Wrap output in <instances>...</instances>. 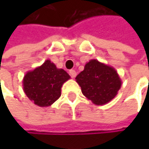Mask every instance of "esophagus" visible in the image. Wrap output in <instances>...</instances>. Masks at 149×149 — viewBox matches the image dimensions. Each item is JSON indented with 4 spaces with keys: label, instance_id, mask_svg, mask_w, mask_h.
Here are the masks:
<instances>
[{
    "label": "esophagus",
    "instance_id": "obj_1",
    "mask_svg": "<svg viewBox=\"0 0 149 149\" xmlns=\"http://www.w3.org/2000/svg\"><path fill=\"white\" fill-rule=\"evenodd\" d=\"M69 73H70L72 77H75L77 76V72H76L75 70H70V71H69Z\"/></svg>",
    "mask_w": 149,
    "mask_h": 149
}]
</instances>
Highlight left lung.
Returning <instances> with one entry per match:
<instances>
[{
  "mask_svg": "<svg viewBox=\"0 0 149 149\" xmlns=\"http://www.w3.org/2000/svg\"><path fill=\"white\" fill-rule=\"evenodd\" d=\"M76 82L84 96L96 105L110 102L122 86L116 69L97 59H91L85 64L84 71L76 77Z\"/></svg>",
  "mask_w": 149,
  "mask_h": 149,
  "instance_id": "obj_1",
  "label": "left lung"
}]
</instances>
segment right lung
Listing matches in <instances>:
<instances>
[{
	"label": "right lung",
	"instance_id": "add662e5",
	"mask_svg": "<svg viewBox=\"0 0 149 149\" xmlns=\"http://www.w3.org/2000/svg\"><path fill=\"white\" fill-rule=\"evenodd\" d=\"M71 78L65 70L58 69L50 59L45 60L23 77V90L26 97L40 107H48L61 96V87Z\"/></svg>",
	"mask_w": 149,
	"mask_h": 149
}]
</instances>
